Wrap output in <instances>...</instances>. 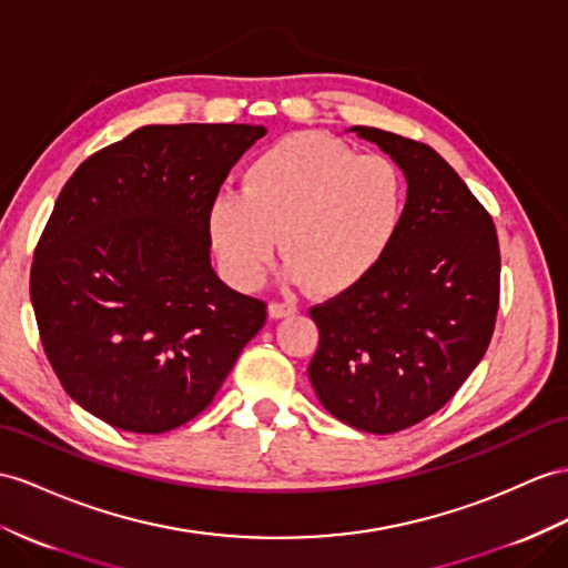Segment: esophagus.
Instances as JSON below:
<instances>
[{"label":"esophagus","mask_w":568,"mask_h":568,"mask_svg":"<svg viewBox=\"0 0 568 568\" xmlns=\"http://www.w3.org/2000/svg\"><path fill=\"white\" fill-rule=\"evenodd\" d=\"M297 312V304L295 302H271L268 304V314L273 318H283V316H290Z\"/></svg>","instance_id":"1"}]
</instances>
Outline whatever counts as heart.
<instances>
[{"label": "heart", "instance_id": "obj_1", "mask_svg": "<svg viewBox=\"0 0 568 568\" xmlns=\"http://www.w3.org/2000/svg\"><path fill=\"white\" fill-rule=\"evenodd\" d=\"M408 186L394 160L324 134H287L242 172V194H217L211 242L242 287L266 281L278 246L295 278L314 293L355 287L400 235Z\"/></svg>", "mask_w": 568, "mask_h": 568}]
</instances>
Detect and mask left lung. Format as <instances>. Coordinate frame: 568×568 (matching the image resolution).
<instances>
[{
  "instance_id": "left-lung-1",
  "label": "left lung",
  "mask_w": 568,
  "mask_h": 568,
  "mask_svg": "<svg viewBox=\"0 0 568 568\" xmlns=\"http://www.w3.org/2000/svg\"><path fill=\"white\" fill-rule=\"evenodd\" d=\"M408 180L388 256L365 281L314 304L310 382L341 423L372 434L442 410L485 357L499 312V240L491 215L432 145L353 126Z\"/></svg>"
}]
</instances>
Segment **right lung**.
Returning a JSON list of instances; mask_svg holds the SVG:
<instances>
[{"mask_svg":"<svg viewBox=\"0 0 568 568\" xmlns=\"http://www.w3.org/2000/svg\"><path fill=\"white\" fill-rule=\"evenodd\" d=\"M266 134L252 124H151L85 158L42 230L31 302L67 394L136 434L211 405L266 302L211 268L209 209Z\"/></svg>","mask_w":568,"mask_h":568,"instance_id":"add662e5","label":"right lung"}]
</instances>
